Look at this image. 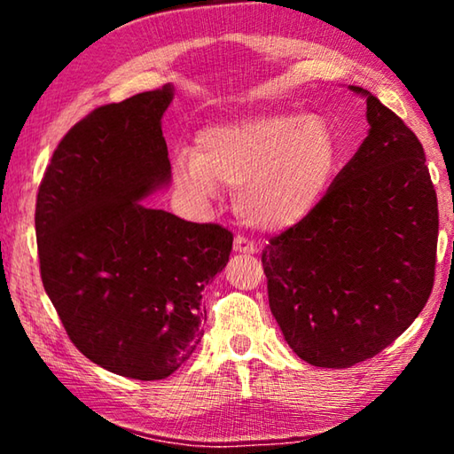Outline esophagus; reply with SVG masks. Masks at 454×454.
<instances>
[{
	"mask_svg": "<svg viewBox=\"0 0 454 454\" xmlns=\"http://www.w3.org/2000/svg\"><path fill=\"white\" fill-rule=\"evenodd\" d=\"M234 252H240V254H256L258 246H256V242L248 240V238H246V236L238 234L234 238Z\"/></svg>",
	"mask_w": 454,
	"mask_h": 454,
	"instance_id": "obj_1",
	"label": "esophagus"
}]
</instances>
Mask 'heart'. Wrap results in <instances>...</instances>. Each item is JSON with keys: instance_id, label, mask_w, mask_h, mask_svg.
Listing matches in <instances>:
<instances>
[{"instance_id": "obj_1", "label": "heart", "mask_w": 454, "mask_h": 454, "mask_svg": "<svg viewBox=\"0 0 454 454\" xmlns=\"http://www.w3.org/2000/svg\"><path fill=\"white\" fill-rule=\"evenodd\" d=\"M334 166V137L317 116H254L210 128L194 152L174 158L176 184L198 202L218 184L236 188V210L252 226L280 228L306 216Z\"/></svg>"}]
</instances>
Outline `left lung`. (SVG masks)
Masks as SVG:
<instances>
[{
    "label": "left lung",
    "mask_w": 454,
    "mask_h": 454,
    "mask_svg": "<svg viewBox=\"0 0 454 454\" xmlns=\"http://www.w3.org/2000/svg\"><path fill=\"white\" fill-rule=\"evenodd\" d=\"M368 136L320 202L262 250L268 302L309 364L348 368L393 344L434 284L439 206L412 129L366 90Z\"/></svg>",
    "instance_id": "8db88e82"
}]
</instances>
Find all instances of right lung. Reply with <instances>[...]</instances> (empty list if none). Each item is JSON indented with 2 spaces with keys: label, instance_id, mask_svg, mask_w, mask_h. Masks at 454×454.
Wrapping results in <instances>:
<instances>
[{
  "label": "right lung",
  "instance_id": "add662e5",
  "mask_svg": "<svg viewBox=\"0 0 454 454\" xmlns=\"http://www.w3.org/2000/svg\"><path fill=\"white\" fill-rule=\"evenodd\" d=\"M174 88L99 106L67 132L35 202L43 288L83 356L128 379L160 380L186 363L202 290L232 252L220 224L140 200L170 182L162 116Z\"/></svg>",
  "mask_w": 454,
  "mask_h": 454
}]
</instances>
